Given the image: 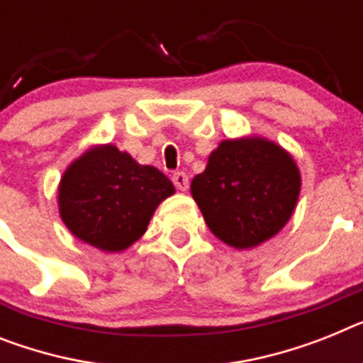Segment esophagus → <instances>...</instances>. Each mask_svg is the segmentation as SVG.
Here are the masks:
<instances>
[{
	"mask_svg": "<svg viewBox=\"0 0 363 363\" xmlns=\"http://www.w3.org/2000/svg\"><path fill=\"white\" fill-rule=\"evenodd\" d=\"M172 182H174L178 191H187L189 189V176L185 172H174L172 174Z\"/></svg>",
	"mask_w": 363,
	"mask_h": 363,
	"instance_id": "obj_1",
	"label": "esophagus"
}]
</instances>
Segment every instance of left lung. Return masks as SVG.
<instances>
[{
  "label": "left lung",
  "mask_w": 363,
  "mask_h": 363,
  "mask_svg": "<svg viewBox=\"0 0 363 363\" xmlns=\"http://www.w3.org/2000/svg\"><path fill=\"white\" fill-rule=\"evenodd\" d=\"M301 189V174L284 148L264 138L225 139L211 152L191 193L207 228L237 250L262 244L284 228Z\"/></svg>",
  "instance_id": "1"
}]
</instances>
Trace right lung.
<instances>
[{"instance_id": "1", "label": "right lung", "mask_w": 363, "mask_h": 363, "mask_svg": "<svg viewBox=\"0 0 363 363\" xmlns=\"http://www.w3.org/2000/svg\"><path fill=\"white\" fill-rule=\"evenodd\" d=\"M174 185L161 170L139 165L128 152L102 145L66 169L58 187L64 224L102 252H123L147 231L152 215Z\"/></svg>"}]
</instances>
